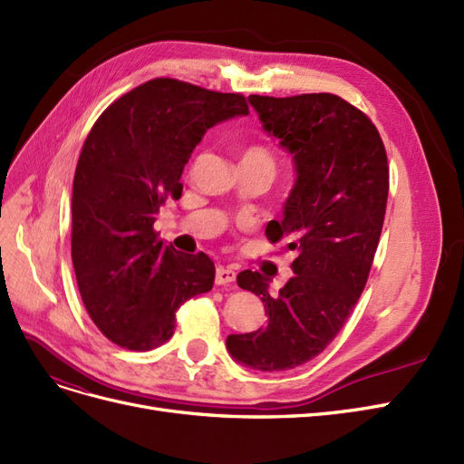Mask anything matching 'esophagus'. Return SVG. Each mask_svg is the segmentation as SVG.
<instances>
[{"label":"esophagus","instance_id":"34e87169","mask_svg":"<svg viewBox=\"0 0 464 464\" xmlns=\"http://www.w3.org/2000/svg\"><path fill=\"white\" fill-rule=\"evenodd\" d=\"M237 277L235 270H231V267H226V266H218L216 267V283L218 285H227V283H233Z\"/></svg>","mask_w":464,"mask_h":464}]
</instances>
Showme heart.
I'll return each mask as SVG.
<instances>
[{
    "instance_id": "heart-1",
    "label": "heart",
    "mask_w": 464,
    "mask_h": 464,
    "mask_svg": "<svg viewBox=\"0 0 464 464\" xmlns=\"http://www.w3.org/2000/svg\"><path fill=\"white\" fill-rule=\"evenodd\" d=\"M245 156H262V158H270L264 150H260V148H250V150L245 154Z\"/></svg>"
}]
</instances>
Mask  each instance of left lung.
Segmentation results:
<instances>
[{"instance_id": "1", "label": "left lung", "mask_w": 464, "mask_h": 464, "mask_svg": "<svg viewBox=\"0 0 464 464\" xmlns=\"http://www.w3.org/2000/svg\"><path fill=\"white\" fill-rule=\"evenodd\" d=\"M262 129L293 156L295 185L270 241L295 252V276L270 295V279L245 270L241 289L258 295L267 324L229 335L238 364L281 372L318 356L361 296L382 235L390 168L378 129L335 94L248 96Z\"/></svg>"}]
</instances>
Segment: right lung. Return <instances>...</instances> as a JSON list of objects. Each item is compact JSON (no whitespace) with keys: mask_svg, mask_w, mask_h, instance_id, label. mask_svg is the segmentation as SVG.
<instances>
[{"mask_svg":"<svg viewBox=\"0 0 464 464\" xmlns=\"http://www.w3.org/2000/svg\"><path fill=\"white\" fill-rule=\"evenodd\" d=\"M241 115V94L154 79L113 102L86 137L72 179V267L92 322L119 347L163 345L177 308L212 289L214 262L177 252L154 221L166 198H181L204 132Z\"/></svg>","mask_w":464,"mask_h":464,"instance_id":"obj_1","label":"right lung"}]
</instances>
